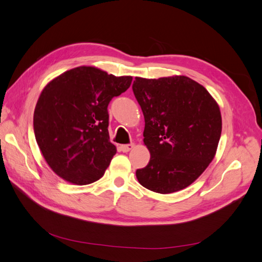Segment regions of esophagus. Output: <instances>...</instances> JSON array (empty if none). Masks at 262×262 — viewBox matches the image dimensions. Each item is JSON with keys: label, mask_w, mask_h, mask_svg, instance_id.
I'll return each mask as SVG.
<instances>
[{"label": "esophagus", "mask_w": 262, "mask_h": 262, "mask_svg": "<svg viewBox=\"0 0 262 262\" xmlns=\"http://www.w3.org/2000/svg\"><path fill=\"white\" fill-rule=\"evenodd\" d=\"M133 144H123V145H120V150L123 153H126L129 152V150H131L133 148Z\"/></svg>", "instance_id": "34e87169"}]
</instances>
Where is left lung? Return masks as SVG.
<instances>
[{
  "label": "left lung",
  "mask_w": 262,
  "mask_h": 262,
  "mask_svg": "<svg viewBox=\"0 0 262 262\" xmlns=\"http://www.w3.org/2000/svg\"><path fill=\"white\" fill-rule=\"evenodd\" d=\"M132 90L144 115L148 164L137 178L157 193L185 189L215 156L222 132L219 105L202 85L187 76L136 77Z\"/></svg>",
  "instance_id": "obj_1"
}]
</instances>
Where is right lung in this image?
Instances as JSON below:
<instances>
[{
    "label": "right lung",
    "mask_w": 262,
    "mask_h": 262,
    "mask_svg": "<svg viewBox=\"0 0 262 262\" xmlns=\"http://www.w3.org/2000/svg\"><path fill=\"white\" fill-rule=\"evenodd\" d=\"M132 76L78 67L55 77L41 92L34 132L50 168L74 185L104 176L116 154L109 141L108 105L129 89Z\"/></svg>",
    "instance_id": "1"
}]
</instances>
